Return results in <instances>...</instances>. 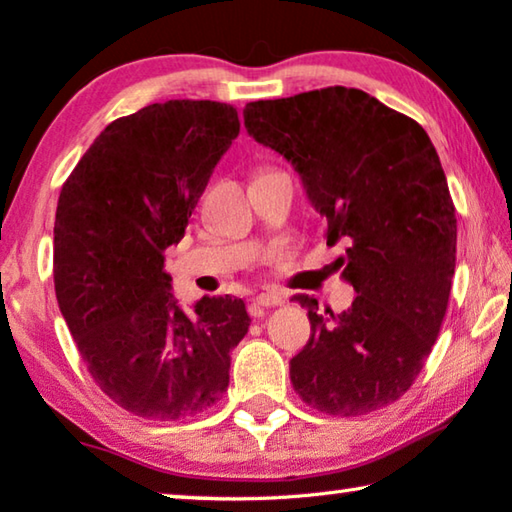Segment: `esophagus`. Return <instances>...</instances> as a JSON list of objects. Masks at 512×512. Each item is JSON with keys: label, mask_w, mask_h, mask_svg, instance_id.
<instances>
[{"label": "esophagus", "mask_w": 512, "mask_h": 512, "mask_svg": "<svg viewBox=\"0 0 512 512\" xmlns=\"http://www.w3.org/2000/svg\"><path fill=\"white\" fill-rule=\"evenodd\" d=\"M282 294H275V291H269V294H259L253 298V303H250V314H262V310H266V307H275L282 303Z\"/></svg>", "instance_id": "34e87169"}]
</instances>
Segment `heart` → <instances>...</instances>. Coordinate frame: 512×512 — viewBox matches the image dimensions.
I'll return each mask as SVG.
<instances>
[{"mask_svg":"<svg viewBox=\"0 0 512 512\" xmlns=\"http://www.w3.org/2000/svg\"><path fill=\"white\" fill-rule=\"evenodd\" d=\"M266 257H271V255H262V257H259V259H266Z\"/></svg>","mask_w":512,"mask_h":512,"instance_id":"1","label":"heart"}]
</instances>
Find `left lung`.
I'll return each mask as SVG.
<instances>
[{
    "instance_id": "left-lung-1",
    "label": "left lung",
    "mask_w": 512,
    "mask_h": 512,
    "mask_svg": "<svg viewBox=\"0 0 512 512\" xmlns=\"http://www.w3.org/2000/svg\"><path fill=\"white\" fill-rule=\"evenodd\" d=\"M243 118L303 177L328 246L348 243L339 264L358 294L342 314L294 298L312 337L289 362L291 385L335 417L399 401L433 351L456 271V207L431 139L417 120L344 86L248 102Z\"/></svg>"
}]
</instances>
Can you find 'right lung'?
Masks as SVG:
<instances>
[{"label":"right lung","instance_id":"obj_1","mask_svg":"<svg viewBox=\"0 0 512 512\" xmlns=\"http://www.w3.org/2000/svg\"><path fill=\"white\" fill-rule=\"evenodd\" d=\"M239 127L225 102L150 104L104 127L63 182L56 300L97 387L136 417L189 419L227 392L246 303L205 296L184 312L164 253L184 237Z\"/></svg>","mask_w":512,"mask_h":512}]
</instances>
